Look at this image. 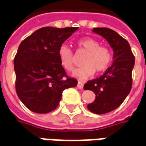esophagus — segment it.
I'll list each match as a JSON object with an SVG mask.
<instances>
[{
  "instance_id": "esophagus-1",
  "label": "esophagus",
  "mask_w": 146,
  "mask_h": 146,
  "mask_svg": "<svg viewBox=\"0 0 146 146\" xmlns=\"http://www.w3.org/2000/svg\"><path fill=\"white\" fill-rule=\"evenodd\" d=\"M83 87H84V83L81 82V81H78V83H77V88L80 89V90H82Z\"/></svg>"
}]
</instances>
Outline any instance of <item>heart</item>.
<instances>
[{
    "label": "heart",
    "instance_id": "b5f03b06",
    "mask_svg": "<svg viewBox=\"0 0 146 146\" xmlns=\"http://www.w3.org/2000/svg\"><path fill=\"white\" fill-rule=\"evenodd\" d=\"M80 50L87 52L83 59V66L73 71V76L80 79H86L97 73L106 71L113 60V53L110 48L101 45L100 41L92 37H83L77 41ZM58 57L60 65L67 71H72L74 68V53L66 44L60 45L58 49Z\"/></svg>",
    "mask_w": 146,
    "mask_h": 146
}]
</instances>
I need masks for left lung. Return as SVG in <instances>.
Wrapping results in <instances>:
<instances>
[{
    "label": "left lung",
    "mask_w": 146,
    "mask_h": 146,
    "mask_svg": "<svg viewBox=\"0 0 146 146\" xmlns=\"http://www.w3.org/2000/svg\"><path fill=\"white\" fill-rule=\"evenodd\" d=\"M93 31L102 36L113 49V62L98 78L87 81L85 90L94 91L96 98L87 106L92 113L104 114L118 108L132 88V71L134 56L130 45L114 30L109 28H94Z\"/></svg>",
    "instance_id": "obj_1"
}]
</instances>
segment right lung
Listing matches in <instances>:
<instances>
[{"label": "right lung", "mask_w": 146, "mask_h": 146, "mask_svg": "<svg viewBox=\"0 0 146 146\" xmlns=\"http://www.w3.org/2000/svg\"><path fill=\"white\" fill-rule=\"evenodd\" d=\"M78 28L43 27L21 41L14 58L16 91L34 113H47L60 103L63 90L77 85L60 65L58 49Z\"/></svg>", "instance_id": "obj_1"}]
</instances>
